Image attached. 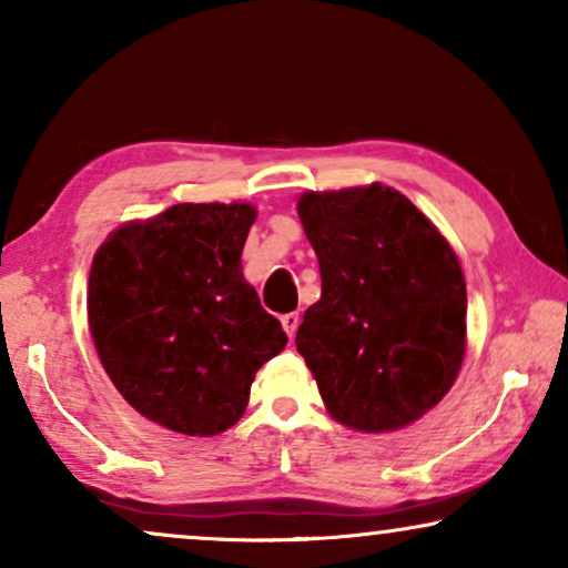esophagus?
<instances>
[{"mask_svg": "<svg viewBox=\"0 0 568 568\" xmlns=\"http://www.w3.org/2000/svg\"><path fill=\"white\" fill-rule=\"evenodd\" d=\"M282 325H284L286 336L294 338V333H297V328H300V315H297V313H286V315H282Z\"/></svg>", "mask_w": 568, "mask_h": 568, "instance_id": "1", "label": "esophagus"}]
</instances>
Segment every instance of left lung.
I'll return each mask as SVG.
<instances>
[{"label": "left lung", "mask_w": 568, "mask_h": 568, "mask_svg": "<svg viewBox=\"0 0 568 568\" xmlns=\"http://www.w3.org/2000/svg\"><path fill=\"white\" fill-rule=\"evenodd\" d=\"M321 263L297 352L338 424L379 434L414 424L453 387L468 294L439 230L383 183L297 201Z\"/></svg>", "instance_id": "left-lung-1"}]
</instances>
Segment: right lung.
Here are the masks:
<instances>
[{"label":"right lung","instance_id":"1","mask_svg":"<svg viewBox=\"0 0 568 568\" xmlns=\"http://www.w3.org/2000/svg\"><path fill=\"white\" fill-rule=\"evenodd\" d=\"M251 204H175L111 232L92 258L88 321L131 408L189 437L245 414L286 333L243 278Z\"/></svg>","mask_w":568,"mask_h":568}]
</instances>
